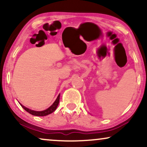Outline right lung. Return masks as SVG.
I'll use <instances>...</instances> for the list:
<instances>
[{"mask_svg": "<svg viewBox=\"0 0 147 147\" xmlns=\"http://www.w3.org/2000/svg\"><path fill=\"white\" fill-rule=\"evenodd\" d=\"M59 96H60V94L58 95L57 99L55 100V101L53 102V104H52V105L50 106L49 108H48L47 109H46L45 110H43V111H35V110H32L31 109H29V108L25 107V106L22 105V104H21V106L26 110V111H27V112H29V114H32V115L37 116H47V115H48V114L52 113V112H54L56 110V108H57L58 104H59Z\"/></svg>", "mask_w": 147, "mask_h": 147, "instance_id": "obj_1", "label": "right lung"}]
</instances>
